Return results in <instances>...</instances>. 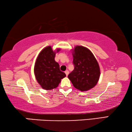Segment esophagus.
Returning a JSON list of instances; mask_svg holds the SVG:
<instances>
[{
  "label": "esophagus",
  "instance_id": "esophagus-1",
  "mask_svg": "<svg viewBox=\"0 0 132 132\" xmlns=\"http://www.w3.org/2000/svg\"><path fill=\"white\" fill-rule=\"evenodd\" d=\"M69 73V72L68 70H66V71H65V74H66V76H68Z\"/></svg>",
  "mask_w": 132,
  "mask_h": 132
}]
</instances>
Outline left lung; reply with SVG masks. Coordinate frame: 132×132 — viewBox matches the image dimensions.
Instances as JSON below:
<instances>
[{
  "mask_svg": "<svg viewBox=\"0 0 132 132\" xmlns=\"http://www.w3.org/2000/svg\"><path fill=\"white\" fill-rule=\"evenodd\" d=\"M75 68L68 78L75 88L87 91L95 86L99 81L100 71L97 60L87 48L76 46L72 52Z\"/></svg>",
  "mask_w": 132,
  "mask_h": 132,
  "instance_id": "8db88e82",
  "label": "left lung"
}]
</instances>
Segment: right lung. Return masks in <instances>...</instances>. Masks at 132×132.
<instances>
[{
    "instance_id": "obj_1",
    "label": "right lung",
    "mask_w": 132,
    "mask_h": 132,
    "mask_svg": "<svg viewBox=\"0 0 132 132\" xmlns=\"http://www.w3.org/2000/svg\"><path fill=\"white\" fill-rule=\"evenodd\" d=\"M51 46H47L39 54L35 64V77L43 89L52 90L58 86L61 79L66 77V74L60 70L59 64L55 60L56 52Z\"/></svg>"
}]
</instances>
